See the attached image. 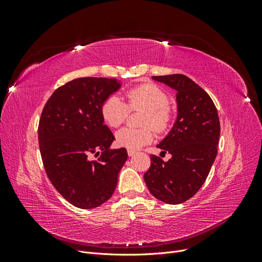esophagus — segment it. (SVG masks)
<instances>
[{
    "instance_id": "1",
    "label": "esophagus",
    "mask_w": 262,
    "mask_h": 262,
    "mask_svg": "<svg viewBox=\"0 0 262 262\" xmlns=\"http://www.w3.org/2000/svg\"><path fill=\"white\" fill-rule=\"evenodd\" d=\"M126 152H128V155H129L130 157L137 154V152H136V150H134V149H128V150H126Z\"/></svg>"
}]
</instances>
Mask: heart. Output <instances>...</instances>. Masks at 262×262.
I'll return each mask as SVG.
<instances>
[{
    "instance_id": "heart-1",
    "label": "heart",
    "mask_w": 262,
    "mask_h": 262,
    "mask_svg": "<svg viewBox=\"0 0 262 262\" xmlns=\"http://www.w3.org/2000/svg\"><path fill=\"white\" fill-rule=\"evenodd\" d=\"M125 102L112 95L102 102L100 115L102 120L112 128L121 125L129 115V109H144L141 124L143 128H123L116 134L117 144L128 149H138L153 140L155 131L162 132L167 128L171 119L169 97L167 93L155 84H142L125 92ZM152 126L151 128L150 126Z\"/></svg>"
}]
</instances>
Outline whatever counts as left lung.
<instances>
[{"mask_svg": "<svg viewBox=\"0 0 262 262\" xmlns=\"http://www.w3.org/2000/svg\"><path fill=\"white\" fill-rule=\"evenodd\" d=\"M175 90L177 119L157 147L171 158L164 162L150 155L145 184L156 199L179 204L192 198L204 184L217 154L220 119L211 97L182 74L153 76Z\"/></svg>", "mask_w": 262, "mask_h": 262, "instance_id": "1", "label": "left lung"}]
</instances>
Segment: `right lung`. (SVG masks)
Here are the masks:
<instances>
[{
	"instance_id": "1",
	"label": "right lung",
	"mask_w": 262,
	"mask_h": 262,
	"mask_svg": "<svg viewBox=\"0 0 262 262\" xmlns=\"http://www.w3.org/2000/svg\"><path fill=\"white\" fill-rule=\"evenodd\" d=\"M120 87L116 78H75L43 107L38 140L47 176L76 208L94 209L109 200L128 158L124 147L110 148L115 137L100 115L102 102ZM92 154L101 155L92 161Z\"/></svg>"
}]
</instances>
